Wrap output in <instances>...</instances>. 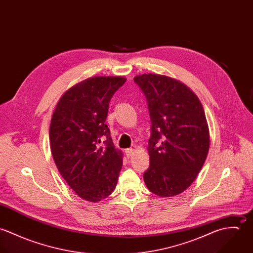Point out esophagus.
Segmentation results:
<instances>
[{
  "label": "esophagus",
  "mask_w": 253,
  "mask_h": 253,
  "mask_svg": "<svg viewBox=\"0 0 253 253\" xmlns=\"http://www.w3.org/2000/svg\"><path fill=\"white\" fill-rule=\"evenodd\" d=\"M133 153H134L133 149H126V155L127 158H130L133 155Z\"/></svg>",
  "instance_id": "34e87169"
}]
</instances>
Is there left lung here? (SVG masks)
<instances>
[{"label": "left lung", "instance_id": "obj_1", "mask_svg": "<svg viewBox=\"0 0 253 253\" xmlns=\"http://www.w3.org/2000/svg\"><path fill=\"white\" fill-rule=\"evenodd\" d=\"M133 81L146 96L152 123L145 184L160 197L179 195L208 157L211 140L204 107L196 93L174 78L149 73Z\"/></svg>", "mask_w": 253, "mask_h": 253}]
</instances>
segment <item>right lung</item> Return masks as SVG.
Here are the masks:
<instances>
[{"instance_id": "right-lung-1", "label": "right lung", "mask_w": 253, "mask_h": 253, "mask_svg": "<svg viewBox=\"0 0 253 253\" xmlns=\"http://www.w3.org/2000/svg\"><path fill=\"white\" fill-rule=\"evenodd\" d=\"M126 81L122 76L87 78L64 92L51 117L49 140L58 171L90 203L112 194L122 169L123 152L116 150L105 121L112 96Z\"/></svg>"}]
</instances>
